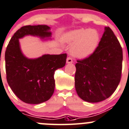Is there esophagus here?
<instances>
[{
    "label": "esophagus",
    "instance_id": "1",
    "mask_svg": "<svg viewBox=\"0 0 129 129\" xmlns=\"http://www.w3.org/2000/svg\"><path fill=\"white\" fill-rule=\"evenodd\" d=\"M66 63H73V59L71 57H68V58L66 59Z\"/></svg>",
    "mask_w": 129,
    "mask_h": 129
}]
</instances>
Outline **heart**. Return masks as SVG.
I'll list each match as a JSON object with an SVG mask.
<instances>
[{"instance_id": "b5f03b06", "label": "heart", "mask_w": 129, "mask_h": 129, "mask_svg": "<svg viewBox=\"0 0 129 129\" xmlns=\"http://www.w3.org/2000/svg\"><path fill=\"white\" fill-rule=\"evenodd\" d=\"M64 41L68 44H74L71 48L74 56L85 58L91 55L97 48L99 34L93 29H77L66 33Z\"/></svg>"}]
</instances>
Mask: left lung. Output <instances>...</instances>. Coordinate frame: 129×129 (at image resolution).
Here are the masks:
<instances>
[{
  "mask_svg": "<svg viewBox=\"0 0 129 129\" xmlns=\"http://www.w3.org/2000/svg\"><path fill=\"white\" fill-rule=\"evenodd\" d=\"M123 53L119 41L109 27H105L97 48L90 56L75 64V88L88 102L105 100L113 93L121 79Z\"/></svg>",
  "mask_w": 129,
  "mask_h": 129,
  "instance_id": "1",
  "label": "left lung"
}]
</instances>
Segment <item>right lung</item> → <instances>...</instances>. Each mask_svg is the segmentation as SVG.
<instances>
[{
  "label": "right lung",
  "instance_id": "obj_1",
  "mask_svg": "<svg viewBox=\"0 0 129 129\" xmlns=\"http://www.w3.org/2000/svg\"><path fill=\"white\" fill-rule=\"evenodd\" d=\"M41 38L51 36L46 25H25L17 30L10 40L6 53V78L15 95L24 102L39 104L49 100L55 87L54 72L66 64L67 54H44L28 59L22 53L19 39L24 36Z\"/></svg>",
  "mask_w": 129,
  "mask_h": 129
}]
</instances>
